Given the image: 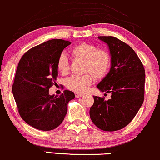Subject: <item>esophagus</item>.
<instances>
[{"mask_svg":"<svg viewBox=\"0 0 160 160\" xmlns=\"http://www.w3.org/2000/svg\"><path fill=\"white\" fill-rule=\"evenodd\" d=\"M83 96V95L81 93H75V97L76 98H81Z\"/></svg>","mask_w":160,"mask_h":160,"instance_id":"esophagus-1","label":"esophagus"}]
</instances>
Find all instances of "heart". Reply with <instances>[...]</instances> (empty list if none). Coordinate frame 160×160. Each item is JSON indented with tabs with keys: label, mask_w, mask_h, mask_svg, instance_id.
Instances as JSON below:
<instances>
[{
	"label": "heart",
	"mask_w": 160,
	"mask_h": 160,
	"mask_svg": "<svg viewBox=\"0 0 160 160\" xmlns=\"http://www.w3.org/2000/svg\"><path fill=\"white\" fill-rule=\"evenodd\" d=\"M72 53L76 58L84 61L83 72L87 74L72 76L67 79L65 85L70 90L76 92H85L95 78H103L108 72L111 65V56L108 51L98 49L95 45L82 42L74 46ZM57 69L62 74H67L69 71L68 59L66 54L61 53L57 59ZM92 74L91 75V74Z\"/></svg>",
	"instance_id": "obj_1"
}]
</instances>
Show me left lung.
<instances>
[{"label": "left lung", "mask_w": 160, "mask_h": 160, "mask_svg": "<svg viewBox=\"0 0 160 160\" xmlns=\"http://www.w3.org/2000/svg\"><path fill=\"white\" fill-rule=\"evenodd\" d=\"M108 45L111 67L97 85L101 92L111 93L108 101L94 97L89 110L92 122L104 131H116L133 119L144 101L145 68L136 52L112 36H98Z\"/></svg>", "instance_id": "8db88e82"}]
</instances>
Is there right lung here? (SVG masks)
Masks as SVG:
<instances>
[{
	"label": "right lung",
	"mask_w": 160,
	"mask_h": 160,
	"mask_svg": "<svg viewBox=\"0 0 160 160\" xmlns=\"http://www.w3.org/2000/svg\"><path fill=\"white\" fill-rule=\"evenodd\" d=\"M71 42L51 39L27 51L18 62L12 91L19 114L27 124L44 131L64 120L74 93L65 90L58 97L49 94L58 77L57 59Z\"/></svg>",
	"instance_id": "add662e5"
}]
</instances>
